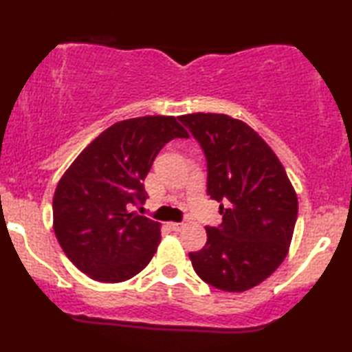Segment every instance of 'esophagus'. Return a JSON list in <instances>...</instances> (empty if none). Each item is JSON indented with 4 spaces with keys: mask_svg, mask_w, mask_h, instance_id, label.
<instances>
[{
    "mask_svg": "<svg viewBox=\"0 0 352 352\" xmlns=\"http://www.w3.org/2000/svg\"><path fill=\"white\" fill-rule=\"evenodd\" d=\"M169 226H170V230H174V231H182L183 228H185V223H175V221H172V223H169Z\"/></svg>",
    "mask_w": 352,
    "mask_h": 352,
    "instance_id": "esophagus-1",
    "label": "esophagus"
}]
</instances>
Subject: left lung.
Here are the masks:
<instances>
[{
    "mask_svg": "<svg viewBox=\"0 0 352 352\" xmlns=\"http://www.w3.org/2000/svg\"><path fill=\"white\" fill-rule=\"evenodd\" d=\"M180 121L207 157V195L223 223L206 228L204 249L191 252L196 274L215 289L244 292L274 273L289 254L298 197L279 157L244 121L191 113Z\"/></svg>",
    "mask_w": 352,
    "mask_h": 352,
    "instance_id": "1",
    "label": "left lung"
}]
</instances>
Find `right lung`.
I'll list each match as a JSON object with an SVG mask.
<instances>
[{"mask_svg":"<svg viewBox=\"0 0 352 352\" xmlns=\"http://www.w3.org/2000/svg\"><path fill=\"white\" fill-rule=\"evenodd\" d=\"M188 138L175 116L120 121L94 138L58 180L54 232L79 271L98 282H124L145 268L161 242V223L138 215L143 180L161 148Z\"/></svg>","mask_w":352,"mask_h":352,"instance_id":"obj_1","label":"right lung"}]
</instances>
